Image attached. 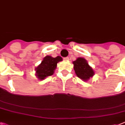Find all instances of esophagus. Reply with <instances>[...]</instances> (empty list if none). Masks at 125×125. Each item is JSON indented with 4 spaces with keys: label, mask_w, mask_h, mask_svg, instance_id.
Masks as SVG:
<instances>
[{
    "label": "esophagus",
    "mask_w": 125,
    "mask_h": 125,
    "mask_svg": "<svg viewBox=\"0 0 125 125\" xmlns=\"http://www.w3.org/2000/svg\"><path fill=\"white\" fill-rule=\"evenodd\" d=\"M63 60H65V61H68L69 60V57H65V58H63Z\"/></svg>",
    "instance_id": "esophagus-1"
}]
</instances>
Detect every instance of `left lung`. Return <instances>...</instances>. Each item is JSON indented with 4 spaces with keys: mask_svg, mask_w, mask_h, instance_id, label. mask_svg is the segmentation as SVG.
<instances>
[{
    "mask_svg": "<svg viewBox=\"0 0 125 125\" xmlns=\"http://www.w3.org/2000/svg\"><path fill=\"white\" fill-rule=\"evenodd\" d=\"M73 63L76 74L83 81L86 82L94 75L92 68L83 58H78L76 60L74 61Z\"/></svg>",
    "mask_w": 125,
    "mask_h": 125,
    "instance_id": "obj_1",
    "label": "left lung"
}]
</instances>
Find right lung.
Returning a JSON list of instances; mask_svg holds the SVG:
<instances>
[{
    "instance_id": "add662e5",
    "label": "right lung",
    "mask_w": 125,
    "mask_h": 125,
    "mask_svg": "<svg viewBox=\"0 0 125 125\" xmlns=\"http://www.w3.org/2000/svg\"><path fill=\"white\" fill-rule=\"evenodd\" d=\"M62 61V58L58 56L53 58L51 56H46L43 58L41 63L35 69L36 76L39 80H44L47 76H51L54 73L57 63Z\"/></svg>"
}]
</instances>
